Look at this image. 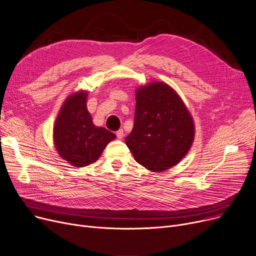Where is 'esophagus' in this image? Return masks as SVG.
Returning <instances> with one entry per match:
<instances>
[{
    "mask_svg": "<svg viewBox=\"0 0 256 256\" xmlns=\"http://www.w3.org/2000/svg\"><path fill=\"white\" fill-rule=\"evenodd\" d=\"M123 136H124V131H123V129L118 130V131H116V138H118V140H122Z\"/></svg>",
    "mask_w": 256,
    "mask_h": 256,
    "instance_id": "1",
    "label": "esophagus"
}]
</instances>
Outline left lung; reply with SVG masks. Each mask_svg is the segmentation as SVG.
<instances>
[{
	"label": "left lung",
	"instance_id": "1",
	"mask_svg": "<svg viewBox=\"0 0 256 256\" xmlns=\"http://www.w3.org/2000/svg\"><path fill=\"white\" fill-rule=\"evenodd\" d=\"M134 126L125 142L135 161L152 172L172 168L189 152L195 135L193 118L182 98L163 82L135 91Z\"/></svg>",
	"mask_w": 256,
	"mask_h": 256
}]
</instances>
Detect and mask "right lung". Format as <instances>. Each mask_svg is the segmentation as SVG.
<instances>
[{
	"label": "right lung",
	"mask_w": 256,
	"mask_h": 256,
	"mask_svg": "<svg viewBox=\"0 0 256 256\" xmlns=\"http://www.w3.org/2000/svg\"><path fill=\"white\" fill-rule=\"evenodd\" d=\"M88 91L73 93L66 98L54 125V144L58 154L75 168L98 160L116 135L95 126L86 108Z\"/></svg>",
	"instance_id": "obj_1"
}]
</instances>
